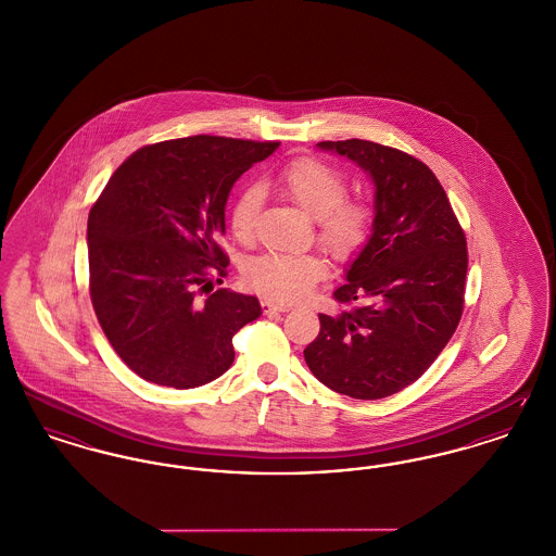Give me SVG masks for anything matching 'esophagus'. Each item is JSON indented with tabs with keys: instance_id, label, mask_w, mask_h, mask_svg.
<instances>
[{
	"instance_id": "34e87169",
	"label": "esophagus",
	"mask_w": 556,
	"mask_h": 556,
	"mask_svg": "<svg viewBox=\"0 0 556 556\" xmlns=\"http://www.w3.org/2000/svg\"><path fill=\"white\" fill-rule=\"evenodd\" d=\"M263 311H265L266 315H270V313H288L290 304H277L273 300H263Z\"/></svg>"
}]
</instances>
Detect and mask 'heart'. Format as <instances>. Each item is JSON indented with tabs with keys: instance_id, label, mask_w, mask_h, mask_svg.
<instances>
[{
	"instance_id": "obj_1",
	"label": "heart",
	"mask_w": 556,
	"mask_h": 556,
	"mask_svg": "<svg viewBox=\"0 0 556 556\" xmlns=\"http://www.w3.org/2000/svg\"><path fill=\"white\" fill-rule=\"evenodd\" d=\"M275 189L315 220L320 248L336 261L352 258L369 238L372 211L369 204L345 200L348 184L333 166L315 159L290 162L273 181ZM263 193L245 187L231 208L233 236L248 243L254 239L256 216ZM325 275V263L317 254L266 252L248 261L243 279L252 290L277 302L304 298Z\"/></svg>"
}]
</instances>
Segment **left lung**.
<instances>
[{
  "instance_id": "left-lung-1",
  "label": "left lung",
  "mask_w": 556,
  "mask_h": 556,
  "mask_svg": "<svg viewBox=\"0 0 556 556\" xmlns=\"http://www.w3.org/2000/svg\"><path fill=\"white\" fill-rule=\"evenodd\" d=\"M317 148L361 166L375 193L369 239L333 291L338 302L358 308L318 315L320 331L304 361L338 394L392 396L429 369L460 320L465 233L421 160L365 139Z\"/></svg>"
}]
</instances>
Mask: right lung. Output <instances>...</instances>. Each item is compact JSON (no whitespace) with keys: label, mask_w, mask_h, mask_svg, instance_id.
Wrapping results in <instances>:
<instances>
[{"label":"right lung","mask_w":556,"mask_h":556,"mask_svg":"<svg viewBox=\"0 0 556 556\" xmlns=\"http://www.w3.org/2000/svg\"><path fill=\"white\" fill-rule=\"evenodd\" d=\"M277 148L212 135L146 146L93 204L91 302L108 342L141 379L177 390L211 383L233 365V336L263 315L256 295L212 288L229 265L216 238L231 187Z\"/></svg>","instance_id":"add662e5"}]
</instances>
